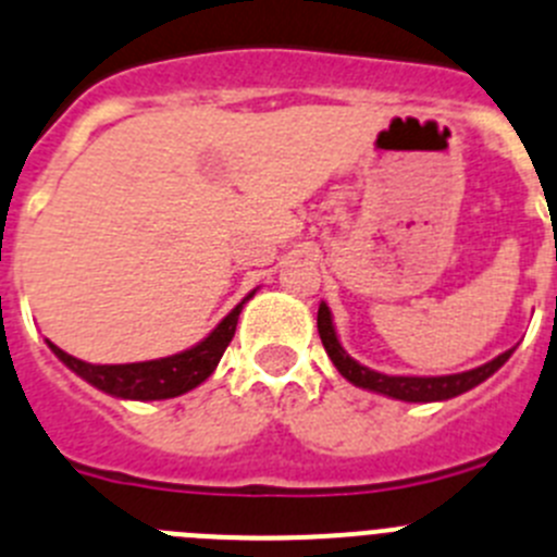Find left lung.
Masks as SVG:
<instances>
[{
  "label": "left lung",
  "mask_w": 557,
  "mask_h": 557,
  "mask_svg": "<svg viewBox=\"0 0 557 557\" xmlns=\"http://www.w3.org/2000/svg\"><path fill=\"white\" fill-rule=\"evenodd\" d=\"M318 332H321L323 348H326L329 359L334 362L339 376H346L351 385L362 387V391L382 393V396L398 398V401H446V398L460 396V393L471 391V387H476L488 376H494L508 362L510 354H513V348H510V351L499 354V357H494L485 366L462 373H449V376H391V373H379L359 366L357 359L339 346L332 323V309L326 304H321V309H318Z\"/></svg>",
  "instance_id": "left-lung-1"
}]
</instances>
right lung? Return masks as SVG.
I'll return each instance as SVG.
<instances>
[{
    "label": "right lung",
    "mask_w": 557,
    "mask_h": 557,
    "mask_svg": "<svg viewBox=\"0 0 557 557\" xmlns=\"http://www.w3.org/2000/svg\"><path fill=\"white\" fill-rule=\"evenodd\" d=\"M253 295L256 289L245 295L243 301L236 304L223 321L214 326V332L200 339L198 346L186 348L181 354H172V357L147 359V362H127V366H91V362H83V359L66 354L55 343H49V339L47 346L52 348V354L61 359L69 371H75L77 376L86 379L88 385H95L97 391L108 393V396L133 398V401L175 398L189 393L191 387H198L200 382H206L214 373L220 357H223L231 337H234L239 312H243V307Z\"/></svg>",
    "instance_id": "add662e5"
}]
</instances>
